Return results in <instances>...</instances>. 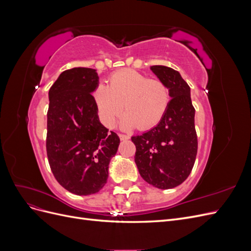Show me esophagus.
I'll use <instances>...</instances> for the list:
<instances>
[{
	"mask_svg": "<svg viewBox=\"0 0 251 251\" xmlns=\"http://www.w3.org/2000/svg\"><path fill=\"white\" fill-rule=\"evenodd\" d=\"M119 138L121 140H127V139H130V136L126 135V134H119Z\"/></svg>",
	"mask_w": 251,
	"mask_h": 251,
	"instance_id": "34e87169",
	"label": "esophagus"
}]
</instances>
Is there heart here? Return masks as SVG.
<instances>
[{
    "instance_id": "b5f03b06",
    "label": "heart",
    "mask_w": 251,
    "mask_h": 251,
    "mask_svg": "<svg viewBox=\"0 0 251 251\" xmlns=\"http://www.w3.org/2000/svg\"><path fill=\"white\" fill-rule=\"evenodd\" d=\"M94 98L108 126H115L125 105L124 126L148 130L160 123L168 112L171 92L161 79L149 78L134 70H120L109 77L108 86L95 89Z\"/></svg>"
}]
</instances>
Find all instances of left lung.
Returning a JSON list of instances; mask_svg holds the SVG:
<instances>
[{
	"mask_svg": "<svg viewBox=\"0 0 251 251\" xmlns=\"http://www.w3.org/2000/svg\"><path fill=\"white\" fill-rule=\"evenodd\" d=\"M151 69L170 88L171 103L155 127L131 139L140 176L151 185L169 189L181 184L195 164L198 151L195 108L191 88L178 71L165 66H151Z\"/></svg>",
	"mask_w": 251,
	"mask_h": 251,
	"instance_id": "left-lung-1",
	"label": "left lung"
}]
</instances>
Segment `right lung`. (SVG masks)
<instances>
[{
	"label": "right lung",
	"mask_w": 251,
	"mask_h": 251,
	"mask_svg": "<svg viewBox=\"0 0 251 251\" xmlns=\"http://www.w3.org/2000/svg\"><path fill=\"white\" fill-rule=\"evenodd\" d=\"M97 86L96 70L78 67L64 71L49 90V165L58 183L78 196L98 193L107 183L120 142L98 119L92 95Z\"/></svg>",
	"instance_id": "1"
}]
</instances>
